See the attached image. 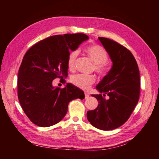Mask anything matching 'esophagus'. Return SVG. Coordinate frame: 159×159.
Here are the masks:
<instances>
[{
  "instance_id": "34e87169",
  "label": "esophagus",
  "mask_w": 159,
  "mask_h": 159,
  "mask_svg": "<svg viewBox=\"0 0 159 159\" xmlns=\"http://www.w3.org/2000/svg\"><path fill=\"white\" fill-rule=\"evenodd\" d=\"M89 97V95L88 93L85 92V98L87 99V98H88Z\"/></svg>"
}]
</instances>
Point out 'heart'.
<instances>
[{"instance_id":"1","label":"heart","mask_w":159,"mask_h":159,"mask_svg":"<svg viewBox=\"0 0 159 159\" xmlns=\"http://www.w3.org/2000/svg\"><path fill=\"white\" fill-rule=\"evenodd\" d=\"M85 54L95 62V70L100 75H103L107 71L105 62L108 60V55L103 48L98 44H91L85 46L84 49ZM78 55L77 50L70 51L67 57V66L70 70L75 69V61ZM93 75L77 74L71 79V83L76 87L82 89H88L95 81Z\"/></svg>"}]
</instances>
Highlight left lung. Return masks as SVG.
Here are the masks:
<instances>
[{
    "label": "left lung",
    "instance_id": "1",
    "mask_svg": "<svg viewBox=\"0 0 159 159\" xmlns=\"http://www.w3.org/2000/svg\"><path fill=\"white\" fill-rule=\"evenodd\" d=\"M99 40L113 62L108 74L96 86L99 95L95 109L88 111L87 118L92 125L103 131L119 127L125 123L138 103L140 74L132 53L125 47L107 38ZM107 94L110 98H104Z\"/></svg>",
    "mask_w": 159,
    "mask_h": 159
}]
</instances>
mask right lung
I'll return each mask as SVG.
<instances>
[{
  "instance_id": "1",
  "label": "right lung",
  "mask_w": 159,
  "mask_h": 159,
  "mask_svg": "<svg viewBox=\"0 0 159 159\" xmlns=\"http://www.w3.org/2000/svg\"><path fill=\"white\" fill-rule=\"evenodd\" d=\"M88 39L82 33L55 35L26 52L18 70V98L25 114L36 125H54L64 117L71 100L84 99V91L75 85L68 83L61 89L54 87L52 81L68 76L70 50H75Z\"/></svg>"
}]
</instances>
